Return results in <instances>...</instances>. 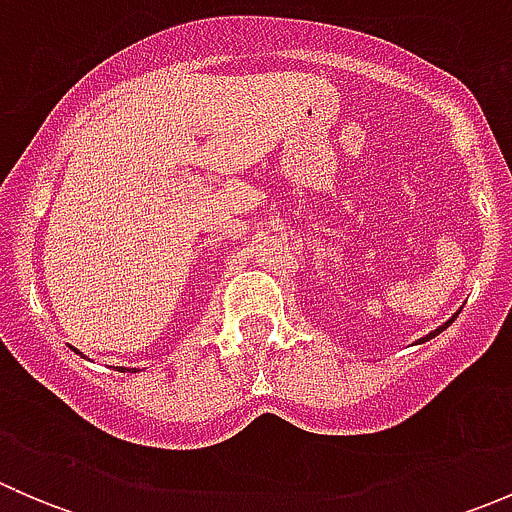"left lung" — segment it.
Instances as JSON below:
<instances>
[{
    "label": "left lung",
    "mask_w": 512,
    "mask_h": 512,
    "mask_svg": "<svg viewBox=\"0 0 512 512\" xmlns=\"http://www.w3.org/2000/svg\"><path fill=\"white\" fill-rule=\"evenodd\" d=\"M458 312H461V309H458ZM458 312H456V314H453V317H451V319H448V322H443V324H441V327H438V329H433V332H428V334H426V337H421V339H418V344L428 342V339H433V337H436V334H441V332H443V329H446V327H451V324H453V319H456V317H458Z\"/></svg>",
    "instance_id": "1"
}]
</instances>
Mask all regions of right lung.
Segmentation results:
<instances>
[{
  "label": "right lung",
  "instance_id": "right-lung-1",
  "mask_svg": "<svg viewBox=\"0 0 512 512\" xmlns=\"http://www.w3.org/2000/svg\"><path fill=\"white\" fill-rule=\"evenodd\" d=\"M121 371H123V369H121Z\"/></svg>",
  "mask_w": 512,
  "mask_h": 512
}]
</instances>
